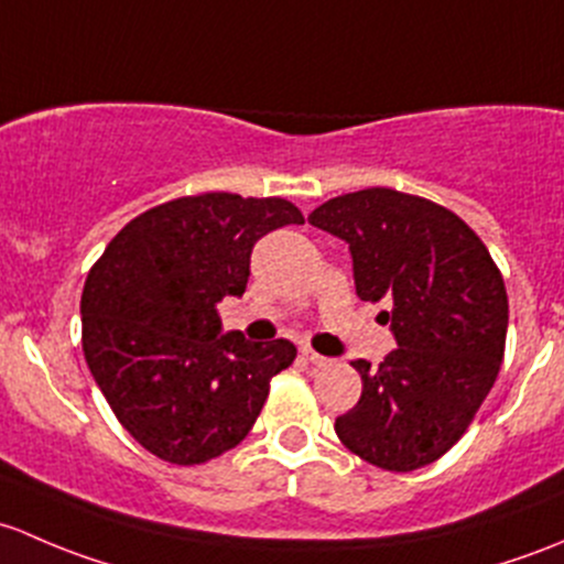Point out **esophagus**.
Masks as SVG:
<instances>
[{"instance_id": "1", "label": "esophagus", "mask_w": 564, "mask_h": 564, "mask_svg": "<svg viewBox=\"0 0 564 564\" xmlns=\"http://www.w3.org/2000/svg\"><path fill=\"white\" fill-rule=\"evenodd\" d=\"M301 356H304L310 364H315V367H328V364H330V358H325V356H321V352L310 350V347H304V350H301Z\"/></svg>"}]
</instances>
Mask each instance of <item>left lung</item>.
Listing matches in <instances>:
<instances>
[{
    "instance_id": "obj_1",
    "label": "left lung",
    "mask_w": 564,
    "mask_h": 564,
    "mask_svg": "<svg viewBox=\"0 0 564 564\" xmlns=\"http://www.w3.org/2000/svg\"><path fill=\"white\" fill-rule=\"evenodd\" d=\"M310 223L350 243L361 301L382 312L397 350L380 367L358 358L364 391L336 417L345 448L391 473L448 454L497 380L508 293L486 243L426 197L369 187L330 197Z\"/></svg>"
}]
</instances>
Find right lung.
<instances>
[{"label": "right lung", "instance_id": "obj_1", "mask_svg": "<svg viewBox=\"0 0 564 564\" xmlns=\"http://www.w3.org/2000/svg\"><path fill=\"white\" fill-rule=\"evenodd\" d=\"M301 223L284 197H176L127 223L91 265L80 295L86 364L149 454L203 464L258 421L295 345L223 334L217 304L247 290L254 241Z\"/></svg>", "mask_w": 564, "mask_h": 564}]
</instances>
